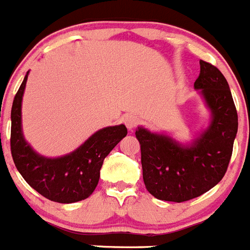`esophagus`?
<instances>
[{
    "instance_id": "1",
    "label": "esophagus",
    "mask_w": 250,
    "mask_h": 250,
    "mask_svg": "<svg viewBox=\"0 0 250 250\" xmlns=\"http://www.w3.org/2000/svg\"><path fill=\"white\" fill-rule=\"evenodd\" d=\"M125 127L129 129V131H132V129H133V128L138 125V118L136 116H133V114L125 116Z\"/></svg>"
}]
</instances>
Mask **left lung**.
Wrapping results in <instances>:
<instances>
[{
	"mask_svg": "<svg viewBox=\"0 0 250 250\" xmlns=\"http://www.w3.org/2000/svg\"><path fill=\"white\" fill-rule=\"evenodd\" d=\"M210 112L209 125L190 143L168 134L136 129L143 181L156 199L182 203L200 196L224 177L238 132V113L229 84L218 68L200 60L194 84Z\"/></svg>",
	"mask_w": 250,
	"mask_h": 250,
	"instance_id": "1",
	"label": "left lung"
}]
</instances>
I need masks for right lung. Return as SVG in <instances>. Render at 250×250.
Listing matches in <instances>:
<instances>
[{"instance_id": "add662e5", "label": "right lung", "mask_w": 250, "mask_h": 250, "mask_svg": "<svg viewBox=\"0 0 250 250\" xmlns=\"http://www.w3.org/2000/svg\"><path fill=\"white\" fill-rule=\"evenodd\" d=\"M29 71L15 95L11 109V153L17 170L39 194L51 201L71 204L93 194L104 158L127 136L125 125H110L93 133L77 149L59 157L35 151L22 132V97Z\"/></svg>"}]
</instances>
